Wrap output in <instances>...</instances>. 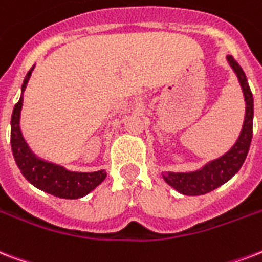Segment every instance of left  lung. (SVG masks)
I'll return each mask as SVG.
<instances>
[{"label": "left lung", "mask_w": 262, "mask_h": 262, "mask_svg": "<svg viewBox=\"0 0 262 262\" xmlns=\"http://www.w3.org/2000/svg\"><path fill=\"white\" fill-rule=\"evenodd\" d=\"M227 60L231 69L236 74L243 91V96H245V101H246V113H245L242 132L237 137L236 143L228 152L206 163L202 169L187 171V173H174V171L163 173V180L183 195H189V196L203 195V193L219 188L220 185L225 184L242 167L249 148H250L251 137H253V115H254L253 93H251L246 74L242 67L237 64V61L232 56H227Z\"/></svg>", "instance_id": "obj_1"}]
</instances>
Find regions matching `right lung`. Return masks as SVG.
Instances as JSON below:
<instances>
[{
  "label": "right lung",
  "instance_id": "1",
  "mask_svg": "<svg viewBox=\"0 0 262 262\" xmlns=\"http://www.w3.org/2000/svg\"><path fill=\"white\" fill-rule=\"evenodd\" d=\"M34 69V66H33ZM33 69L26 75L23 85H21V96L19 101L15 104L11 119V145L13 158L17 167L25 176L26 180L31 183L34 187L41 189L43 192L51 193L63 199H78L93 191L103 180L107 177L104 170L97 171H70L66 167L48 162L45 159L38 158L30 149L21 135L19 122L20 111L23 105V92L29 82Z\"/></svg>",
  "mask_w": 262,
  "mask_h": 262
}]
</instances>
